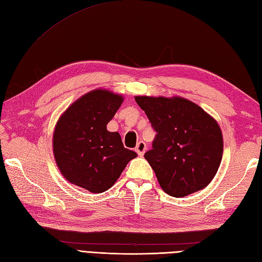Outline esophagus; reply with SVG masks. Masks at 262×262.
Segmentation results:
<instances>
[{
    "instance_id": "esophagus-1",
    "label": "esophagus",
    "mask_w": 262,
    "mask_h": 262,
    "mask_svg": "<svg viewBox=\"0 0 262 262\" xmlns=\"http://www.w3.org/2000/svg\"><path fill=\"white\" fill-rule=\"evenodd\" d=\"M146 144L144 143V142H142V140H140V142L137 144V146L135 147V150H136V152L138 154L139 156H143L144 154H145V151H146Z\"/></svg>"
}]
</instances>
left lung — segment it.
<instances>
[{"label": "left lung", "instance_id": "8db88e82", "mask_svg": "<svg viewBox=\"0 0 262 262\" xmlns=\"http://www.w3.org/2000/svg\"><path fill=\"white\" fill-rule=\"evenodd\" d=\"M156 136L145 158L163 190L185 197L204 189L223 158V135L212 117L190 100L136 96Z\"/></svg>", "mask_w": 262, "mask_h": 262}]
</instances>
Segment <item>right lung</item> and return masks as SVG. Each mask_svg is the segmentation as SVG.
<instances>
[{
	"label": "right lung",
	"instance_id": "right-lung-1",
	"mask_svg": "<svg viewBox=\"0 0 262 262\" xmlns=\"http://www.w3.org/2000/svg\"><path fill=\"white\" fill-rule=\"evenodd\" d=\"M122 103V96L96 90L77 99L59 118L53 149L70 183L91 192H104L137 156L125 148L117 132L106 129Z\"/></svg>",
	"mask_w": 262,
	"mask_h": 262
}]
</instances>
